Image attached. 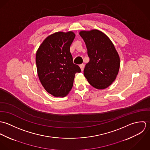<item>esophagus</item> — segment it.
I'll return each mask as SVG.
<instances>
[{
  "instance_id": "1",
  "label": "esophagus",
  "mask_w": 150,
  "mask_h": 150,
  "mask_svg": "<svg viewBox=\"0 0 150 150\" xmlns=\"http://www.w3.org/2000/svg\"><path fill=\"white\" fill-rule=\"evenodd\" d=\"M84 66H85L84 64H81L80 65V68H81V71H83V70H84Z\"/></svg>"
}]
</instances>
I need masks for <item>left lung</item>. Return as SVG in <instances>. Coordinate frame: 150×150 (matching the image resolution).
Returning a JSON list of instances; mask_svg holds the SVG:
<instances>
[{
    "mask_svg": "<svg viewBox=\"0 0 150 150\" xmlns=\"http://www.w3.org/2000/svg\"><path fill=\"white\" fill-rule=\"evenodd\" d=\"M89 58L84 74L88 83L95 88L102 89L110 86L118 74L120 59L110 39L98 30L81 31Z\"/></svg>",
    "mask_w": 150,
    "mask_h": 150,
    "instance_id": "8db88e82",
    "label": "left lung"
}]
</instances>
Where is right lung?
Listing matches in <instances>:
<instances>
[{
	"instance_id": "1",
	"label": "right lung",
	"mask_w": 150,
	"mask_h": 150,
	"mask_svg": "<svg viewBox=\"0 0 150 150\" xmlns=\"http://www.w3.org/2000/svg\"><path fill=\"white\" fill-rule=\"evenodd\" d=\"M75 34L57 32L48 36L36 55L39 80L47 92L55 97H64L71 89L74 75L81 72L74 64L70 52Z\"/></svg>"
}]
</instances>
